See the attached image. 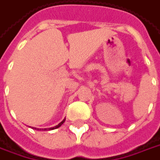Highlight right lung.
Listing matches in <instances>:
<instances>
[{
  "label": "right lung",
  "mask_w": 160,
  "mask_h": 160,
  "mask_svg": "<svg viewBox=\"0 0 160 160\" xmlns=\"http://www.w3.org/2000/svg\"><path fill=\"white\" fill-rule=\"evenodd\" d=\"M64 121H65V119H63V120H62V122H60V123H59L58 125H56V126H54V127H51V128H48V129H44L43 131H47V130H48V131H51V130H54V129L58 128V127H60V126H61V125H62V124H63V123H64ZM33 129H35V130H36V128H35V127H33ZM37 130H39V129H37ZM40 130H41V129H40Z\"/></svg>",
  "instance_id": "1"
}]
</instances>
